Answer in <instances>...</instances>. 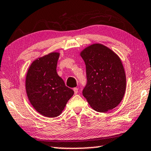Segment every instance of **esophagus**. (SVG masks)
<instances>
[{
  "label": "esophagus",
  "instance_id": "esophagus-1",
  "mask_svg": "<svg viewBox=\"0 0 151 151\" xmlns=\"http://www.w3.org/2000/svg\"><path fill=\"white\" fill-rule=\"evenodd\" d=\"M73 91L74 92H75V94H76L78 93V88H73Z\"/></svg>",
  "mask_w": 151,
  "mask_h": 151
}]
</instances>
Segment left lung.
I'll return each mask as SVG.
<instances>
[{
  "mask_svg": "<svg viewBox=\"0 0 151 151\" xmlns=\"http://www.w3.org/2000/svg\"><path fill=\"white\" fill-rule=\"evenodd\" d=\"M80 55L86 65L87 78L83 95L97 112H105L115 108L126 90V75L121 58L99 43L86 47Z\"/></svg>",
  "mask_w": 151,
  "mask_h": 151,
  "instance_id": "obj_1",
  "label": "left lung"
}]
</instances>
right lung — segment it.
Wrapping results in <instances>:
<instances>
[{
	"label": "right lung",
	"mask_w": 151,
	"mask_h": 151,
	"mask_svg": "<svg viewBox=\"0 0 151 151\" xmlns=\"http://www.w3.org/2000/svg\"><path fill=\"white\" fill-rule=\"evenodd\" d=\"M59 55V52H52L35 60L28 69L25 81L30 104L40 114L52 118L62 113L74 94L57 73Z\"/></svg>",
	"instance_id": "1"
}]
</instances>
